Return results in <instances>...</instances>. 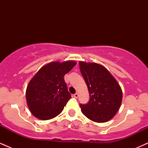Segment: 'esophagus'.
Returning <instances> with one entry per match:
<instances>
[{"label": "esophagus", "mask_w": 148, "mask_h": 148, "mask_svg": "<svg viewBox=\"0 0 148 148\" xmlns=\"http://www.w3.org/2000/svg\"><path fill=\"white\" fill-rule=\"evenodd\" d=\"M74 97L75 98H78L79 97V93H75V94L74 95Z\"/></svg>", "instance_id": "34e87169"}]
</instances>
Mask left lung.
<instances>
[{
	"instance_id": "obj_1",
	"label": "left lung",
	"mask_w": 148,
	"mask_h": 148,
	"mask_svg": "<svg viewBox=\"0 0 148 148\" xmlns=\"http://www.w3.org/2000/svg\"><path fill=\"white\" fill-rule=\"evenodd\" d=\"M81 74L90 95L88 103L80 104L81 112L96 123H106L118 111L123 92L118 81L107 69L95 62H79Z\"/></svg>"
}]
</instances>
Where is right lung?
I'll list each match as a JSON object with an SVG mask.
<instances>
[{
    "label": "right lung",
    "mask_w": 148,
    "mask_h": 148,
    "mask_svg": "<svg viewBox=\"0 0 148 148\" xmlns=\"http://www.w3.org/2000/svg\"><path fill=\"white\" fill-rule=\"evenodd\" d=\"M76 64L73 60L51 62L40 68L27 86L25 97L30 112L42 120L58 115L72 97L64 76Z\"/></svg>",
    "instance_id": "right-lung-1"
}]
</instances>
